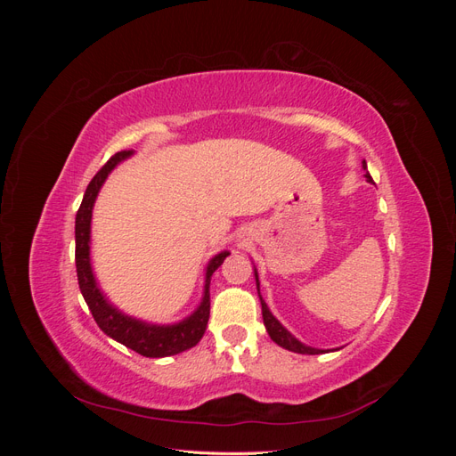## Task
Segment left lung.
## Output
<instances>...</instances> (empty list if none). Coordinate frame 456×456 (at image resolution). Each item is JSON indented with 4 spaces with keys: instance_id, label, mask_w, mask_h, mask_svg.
<instances>
[{
    "instance_id": "1",
    "label": "left lung",
    "mask_w": 456,
    "mask_h": 456,
    "mask_svg": "<svg viewBox=\"0 0 456 456\" xmlns=\"http://www.w3.org/2000/svg\"><path fill=\"white\" fill-rule=\"evenodd\" d=\"M363 169H367V163L363 161ZM367 178H369V183H372V178H370V175L367 173L365 175ZM255 278H256V287H258V295H260V283H258V275H256V272H255ZM260 305H262V317H265V325H266V330H268V335H270V338L275 342V344H280L281 348H285V350H291V352H297V354H308V355H315V354H323V350H315V348H310V346H305V344L302 342H298L291 333H289V330L275 320V317L272 315V312L268 310V306H266V302H265V298L260 297Z\"/></svg>"
}]
</instances>
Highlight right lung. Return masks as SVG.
I'll return each instance as SVG.
<instances>
[{
  "label": "right lung",
  "mask_w": 456,
  "mask_h": 456,
  "mask_svg": "<svg viewBox=\"0 0 456 456\" xmlns=\"http://www.w3.org/2000/svg\"><path fill=\"white\" fill-rule=\"evenodd\" d=\"M133 154V150H121L118 154L110 158L102 169L93 176L89 183L84 201H81L77 215H76V270H77V283L79 291L84 295L87 306L94 317L96 325H99L108 337L121 342L123 346L131 348L133 352L141 354L144 357H165L175 355L190 350L191 346L201 340L207 322H209V310H211V275L213 272L223 265L224 258L230 255L228 251L216 255L205 273V295L200 308L191 314L188 320L176 323V325H150L133 317L121 314L104 298V295L96 287L94 275L89 262V240H91V215L96 194L106 181L108 173L112 171L116 165Z\"/></svg>",
  "instance_id": "obj_1"
}]
</instances>
